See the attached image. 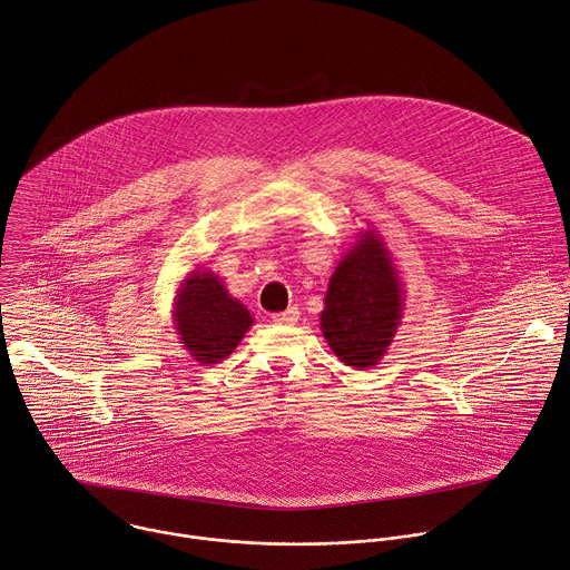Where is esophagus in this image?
I'll return each instance as SVG.
<instances>
[{"label": "esophagus", "instance_id": "34e87169", "mask_svg": "<svg viewBox=\"0 0 570 570\" xmlns=\"http://www.w3.org/2000/svg\"><path fill=\"white\" fill-rule=\"evenodd\" d=\"M297 317H299V311H297L295 306H291V308H286L284 313H275V315H273V322H275V324H295Z\"/></svg>", "mask_w": 570, "mask_h": 570}]
</instances>
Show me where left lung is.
I'll list each match as a JSON object with an SVG mask.
<instances>
[{
	"label": "left lung",
	"instance_id": "left-lung-1",
	"mask_svg": "<svg viewBox=\"0 0 570 570\" xmlns=\"http://www.w3.org/2000/svg\"><path fill=\"white\" fill-rule=\"evenodd\" d=\"M405 288L381 233L366 226L328 279L320 328L331 351L355 368L381 364L403 320Z\"/></svg>",
	"mask_w": 570,
	"mask_h": 570
}]
</instances>
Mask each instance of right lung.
I'll list each match as a JSON object with an SVG mask.
<instances>
[{"instance_id":"1","label":"right lung","mask_w":570,"mask_h":570,"mask_svg":"<svg viewBox=\"0 0 570 570\" xmlns=\"http://www.w3.org/2000/svg\"><path fill=\"white\" fill-rule=\"evenodd\" d=\"M171 320L189 357L204 366L226 360L255 324L250 311L228 293L219 275L202 266L178 284Z\"/></svg>"}]
</instances>
